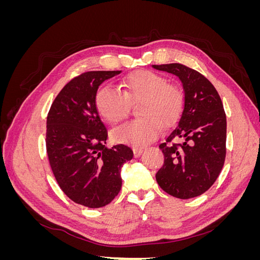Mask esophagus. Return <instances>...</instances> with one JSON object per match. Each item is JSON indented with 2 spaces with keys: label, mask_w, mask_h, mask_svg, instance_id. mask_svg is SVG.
I'll use <instances>...</instances> for the list:
<instances>
[{
  "label": "esophagus",
  "mask_w": 260,
  "mask_h": 260,
  "mask_svg": "<svg viewBox=\"0 0 260 260\" xmlns=\"http://www.w3.org/2000/svg\"><path fill=\"white\" fill-rule=\"evenodd\" d=\"M142 153H143V149H142V148L133 147V155H135V157L141 156V154H142Z\"/></svg>",
  "instance_id": "34e87169"
}]
</instances>
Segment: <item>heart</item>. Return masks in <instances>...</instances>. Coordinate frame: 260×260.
<instances>
[{"label": "heart", "mask_w": 260, "mask_h": 260, "mask_svg": "<svg viewBox=\"0 0 260 260\" xmlns=\"http://www.w3.org/2000/svg\"><path fill=\"white\" fill-rule=\"evenodd\" d=\"M123 94L114 86L99 89L95 106L99 114L108 123L116 124L128 115L129 103L142 100L138 119L123 123L112 132L116 143L142 147L159 135L161 124L174 123L182 112L184 96L177 85L168 84L165 77L151 70L138 72L124 78Z\"/></svg>", "instance_id": "heart-1"}]
</instances>
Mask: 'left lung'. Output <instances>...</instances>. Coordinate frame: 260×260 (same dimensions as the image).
<instances>
[{"label":"left lung","instance_id":"obj_1","mask_svg":"<svg viewBox=\"0 0 260 260\" xmlns=\"http://www.w3.org/2000/svg\"><path fill=\"white\" fill-rule=\"evenodd\" d=\"M153 68L177 76L184 91L177 127L159 145L165 160L156 181L177 199L196 198L214 184L224 164L226 118L222 102L207 78L192 68L181 64ZM176 139L183 143L172 145Z\"/></svg>","mask_w":260,"mask_h":260}]
</instances>
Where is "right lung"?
Here are the masks:
<instances>
[{"instance_id": "add662e5", "label": "right lung", "mask_w": 260, "mask_h": 260, "mask_svg": "<svg viewBox=\"0 0 260 260\" xmlns=\"http://www.w3.org/2000/svg\"><path fill=\"white\" fill-rule=\"evenodd\" d=\"M120 73L88 72L74 78L54 100L46 119V152L55 179L70 200L89 208L116 198L121 167L133 157L127 145L106 146L107 130L95 106L99 86Z\"/></svg>"}]
</instances>
